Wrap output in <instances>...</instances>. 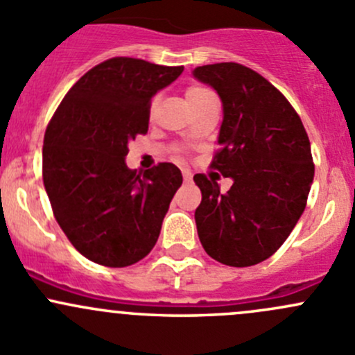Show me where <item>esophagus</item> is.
Listing matches in <instances>:
<instances>
[{
    "label": "esophagus",
    "instance_id": "obj_1",
    "mask_svg": "<svg viewBox=\"0 0 355 355\" xmlns=\"http://www.w3.org/2000/svg\"><path fill=\"white\" fill-rule=\"evenodd\" d=\"M182 175H184V182H185V184H191V182H192V173H191V171L184 170V171H182Z\"/></svg>",
    "mask_w": 355,
    "mask_h": 355
}]
</instances>
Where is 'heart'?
<instances>
[{
    "instance_id": "obj_1",
    "label": "heart",
    "mask_w": 355,
    "mask_h": 355,
    "mask_svg": "<svg viewBox=\"0 0 355 355\" xmlns=\"http://www.w3.org/2000/svg\"><path fill=\"white\" fill-rule=\"evenodd\" d=\"M207 98H213V92L207 91L202 85H189L187 91H185V99H187L189 106L199 105V103H202ZM153 106H155V103H153ZM175 155H177V157H182L184 156V149L175 148Z\"/></svg>"
}]
</instances>
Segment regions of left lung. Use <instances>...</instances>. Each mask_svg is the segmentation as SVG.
<instances>
[{
    "label": "left lung",
    "mask_w": 355,
    "mask_h": 355,
    "mask_svg": "<svg viewBox=\"0 0 355 355\" xmlns=\"http://www.w3.org/2000/svg\"><path fill=\"white\" fill-rule=\"evenodd\" d=\"M194 77L223 103L209 168L234 180L223 194L204 173L194 177L202 194L199 241L218 263L252 266L280 249L306 207L314 178L309 137L288 99L252 68L214 63L196 68Z\"/></svg>",
    "instance_id": "left-lung-1"
}]
</instances>
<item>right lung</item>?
Instances as JSON below:
<instances>
[{
	"mask_svg": "<svg viewBox=\"0 0 355 355\" xmlns=\"http://www.w3.org/2000/svg\"><path fill=\"white\" fill-rule=\"evenodd\" d=\"M184 67L116 56L82 75L49 120L42 180L71 245L92 263L123 268L148 256L182 173L127 168L128 141L146 134L151 99Z\"/></svg>",
	"mask_w": 355,
	"mask_h": 355,
	"instance_id": "obj_1",
	"label": "right lung"
}]
</instances>
